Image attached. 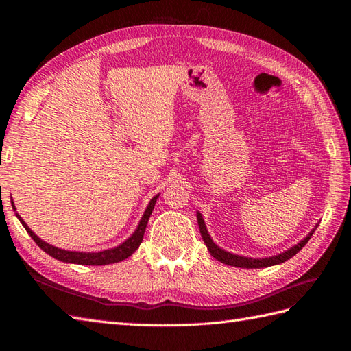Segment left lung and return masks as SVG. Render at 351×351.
I'll return each mask as SVG.
<instances>
[{
	"label": "left lung",
	"instance_id": "8db88e82",
	"mask_svg": "<svg viewBox=\"0 0 351 351\" xmlns=\"http://www.w3.org/2000/svg\"><path fill=\"white\" fill-rule=\"evenodd\" d=\"M197 224H199V230H200V234H202V239H204L206 247L209 250V253L214 256L215 259H218L219 262L226 263V265H230V267H237V268H267V267H272V265H277V263H282L285 261H289L290 258H293L295 253H299L304 246L306 243L309 241V239L312 237L313 231L311 232L309 236H307L306 239H303L299 244H295L294 247H291L290 250H287L281 254H277V256H272V258H265V259H253V258H244V256H239V254H232V253H228L226 250L219 249L217 244L212 241V239L209 237L208 231H206V227H205V221L204 218H202V215L197 212Z\"/></svg>",
	"mask_w": 351,
	"mask_h": 351
}]
</instances>
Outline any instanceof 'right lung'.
Instances as JSON below:
<instances>
[{
	"label": "right lung",
	"mask_w": 351,
	"mask_h": 351,
	"mask_svg": "<svg viewBox=\"0 0 351 351\" xmlns=\"http://www.w3.org/2000/svg\"><path fill=\"white\" fill-rule=\"evenodd\" d=\"M159 195H156L151 202L149 205H147L145 214L141 219V224L137 226V230L133 232V236L125 240L123 244H120V246H117L114 249H110V250H102V252H98V253H83V252H69V250H62V249H58V247H54L51 246V244L45 243L44 240H40L38 236H35V232L32 231L26 224L25 221L17 215V218L20 219V222H22L23 227L26 228V231L30 234V237L35 240V243L38 244V246L47 252L49 256L56 258L61 262H69V263H79V265H108V263H115V262H120V261H124L130 256V254L134 253V250L141 246V243L143 240V234H145V230H146V224L147 221H149V217L152 214L154 210V206H155V202L158 199ZM13 204V202H12ZM14 208V205H13ZM16 209V208H14Z\"/></svg>",
	"instance_id": "add662e5"
}]
</instances>
